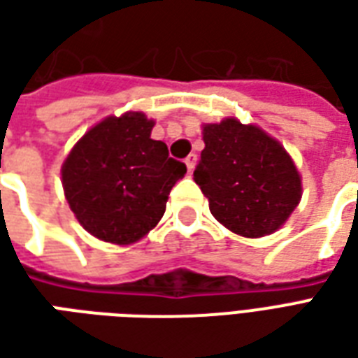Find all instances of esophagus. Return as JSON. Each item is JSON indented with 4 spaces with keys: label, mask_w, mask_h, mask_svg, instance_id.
<instances>
[{
    "label": "esophagus",
    "mask_w": 358,
    "mask_h": 358,
    "mask_svg": "<svg viewBox=\"0 0 358 358\" xmlns=\"http://www.w3.org/2000/svg\"><path fill=\"white\" fill-rule=\"evenodd\" d=\"M195 163H197V155H195V153H192V155L186 157V166H187V172H189V174L194 172Z\"/></svg>",
    "instance_id": "34e87169"
}]
</instances>
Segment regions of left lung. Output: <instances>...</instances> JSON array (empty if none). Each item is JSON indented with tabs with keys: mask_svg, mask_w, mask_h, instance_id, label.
<instances>
[{
	"mask_svg": "<svg viewBox=\"0 0 358 358\" xmlns=\"http://www.w3.org/2000/svg\"><path fill=\"white\" fill-rule=\"evenodd\" d=\"M194 180L218 222L243 238L276 232L301 201V176L280 141L253 124L224 118L203 126Z\"/></svg>",
	"mask_w": 358,
	"mask_h": 358,
	"instance_id": "8db88e82",
	"label": "left lung"
}]
</instances>
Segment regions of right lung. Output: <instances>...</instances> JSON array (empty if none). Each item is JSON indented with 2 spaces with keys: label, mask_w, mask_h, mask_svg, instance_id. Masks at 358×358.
I'll use <instances>...</instances> for the list:
<instances>
[{
  "label": "right lung",
  "mask_w": 358,
  "mask_h": 358,
  "mask_svg": "<svg viewBox=\"0 0 358 358\" xmlns=\"http://www.w3.org/2000/svg\"><path fill=\"white\" fill-rule=\"evenodd\" d=\"M143 113L107 117L82 136L63 163V187L74 217L92 236L117 245L141 240L163 218L186 164L151 140Z\"/></svg>",
  "instance_id": "1"
}]
</instances>
